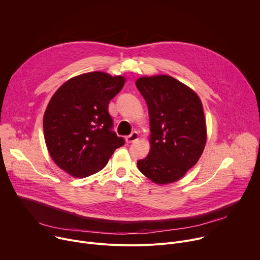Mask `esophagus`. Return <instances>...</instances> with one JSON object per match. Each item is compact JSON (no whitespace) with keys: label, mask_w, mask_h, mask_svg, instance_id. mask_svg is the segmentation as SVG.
<instances>
[{"label":"esophagus","mask_w":260,"mask_h":260,"mask_svg":"<svg viewBox=\"0 0 260 260\" xmlns=\"http://www.w3.org/2000/svg\"><path fill=\"white\" fill-rule=\"evenodd\" d=\"M138 139H139V134H138V132H133L129 136H127V137L125 138V141H126V143H133V142L137 141Z\"/></svg>","instance_id":"obj_1"}]
</instances>
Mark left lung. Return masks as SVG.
Returning a JSON list of instances; mask_svg holds the SVG:
<instances>
[{"label": "left lung", "instance_id": "1", "mask_svg": "<svg viewBox=\"0 0 260 260\" xmlns=\"http://www.w3.org/2000/svg\"><path fill=\"white\" fill-rule=\"evenodd\" d=\"M136 86L150 118L149 154L137 161L140 172L157 184L182 178L200 159L207 140L203 105L198 94L167 75L142 77Z\"/></svg>", "mask_w": 260, "mask_h": 260}]
</instances>
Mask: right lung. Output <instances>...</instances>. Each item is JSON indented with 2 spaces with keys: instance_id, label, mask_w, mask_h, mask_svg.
<instances>
[{
  "instance_id": "add662e5",
  "label": "right lung",
  "mask_w": 260,
  "mask_h": 260,
  "mask_svg": "<svg viewBox=\"0 0 260 260\" xmlns=\"http://www.w3.org/2000/svg\"><path fill=\"white\" fill-rule=\"evenodd\" d=\"M125 79L90 72L63 83L51 98L43 128L48 151L68 174L85 178L105 168L124 139L113 131L109 102Z\"/></svg>"
}]
</instances>
